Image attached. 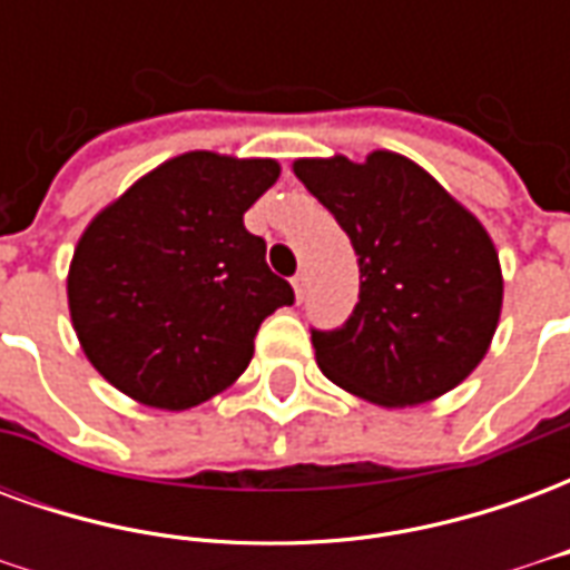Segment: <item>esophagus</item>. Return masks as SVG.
Segmentation results:
<instances>
[{"instance_id": "34e87169", "label": "esophagus", "mask_w": 570, "mask_h": 570, "mask_svg": "<svg viewBox=\"0 0 570 570\" xmlns=\"http://www.w3.org/2000/svg\"><path fill=\"white\" fill-rule=\"evenodd\" d=\"M293 289H296V298L302 302V298H305V289H308V274L298 272L296 277H293Z\"/></svg>"}]
</instances>
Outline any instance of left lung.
Segmentation results:
<instances>
[{
	"instance_id": "1",
	"label": "left lung",
	"mask_w": 570,
	"mask_h": 570,
	"mask_svg": "<svg viewBox=\"0 0 570 570\" xmlns=\"http://www.w3.org/2000/svg\"><path fill=\"white\" fill-rule=\"evenodd\" d=\"M296 176L354 244L360 296L342 326L311 330L323 375L379 406H415L476 370L501 317L485 228L394 151L363 164L302 158Z\"/></svg>"
}]
</instances>
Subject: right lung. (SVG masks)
<instances>
[{
    "label": "right lung",
    "mask_w": 570,
    "mask_h": 570,
    "mask_svg": "<svg viewBox=\"0 0 570 570\" xmlns=\"http://www.w3.org/2000/svg\"><path fill=\"white\" fill-rule=\"evenodd\" d=\"M272 158L186 151L155 167L81 235L69 314L85 354L121 394L198 406L253 357L262 321L293 305L244 213L277 183Z\"/></svg>",
    "instance_id": "obj_1"
}]
</instances>
